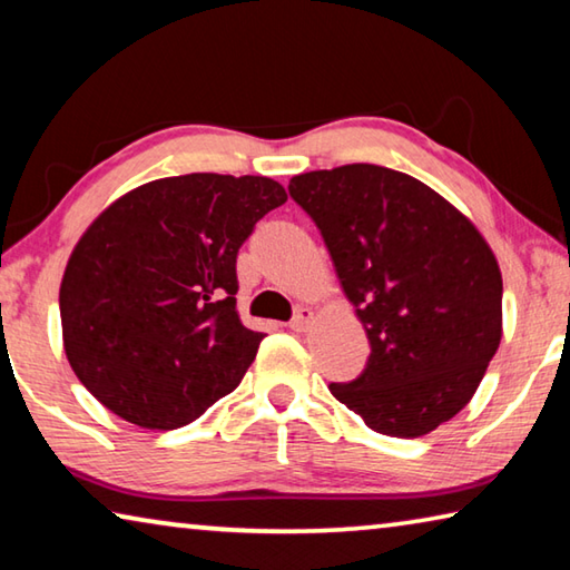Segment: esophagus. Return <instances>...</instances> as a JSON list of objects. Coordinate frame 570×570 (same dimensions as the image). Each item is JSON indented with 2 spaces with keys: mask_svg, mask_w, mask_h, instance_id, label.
I'll list each match as a JSON object with an SVG mask.
<instances>
[{
  "mask_svg": "<svg viewBox=\"0 0 570 570\" xmlns=\"http://www.w3.org/2000/svg\"><path fill=\"white\" fill-rule=\"evenodd\" d=\"M312 322H314V312H312V308L298 306L296 314H294V320L288 322V326H292L294 332H306L308 326H312Z\"/></svg>",
  "mask_w": 570,
  "mask_h": 570,
  "instance_id": "esophagus-1",
  "label": "esophagus"
}]
</instances>
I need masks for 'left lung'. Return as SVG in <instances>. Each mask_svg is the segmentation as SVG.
Masks as SVG:
<instances>
[{"label": "left lung", "mask_w": 570, "mask_h": 570, "mask_svg": "<svg viewBox=\"0 0 570 570\" xmlns=\"http://www.w3.org/2000/svg\"><path fill=\"white\" fill-rule=\"evenodd\" d=\"M370 340L330 392L366 428L422 438L472 400L503 336V276L468 216L407 173L352 163L294 176Z\"/></svg>", "instance_id": "obj_1"}]
</instances>
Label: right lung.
Returning a JSON list of instances; mask_svg holds the SVG:
<instances>
[{
    "instance_id": "1",
    "label": "right lung",
    "mask_w": 570,
    "mask_h": 570,
    "mask_svg": "<svg viewBox=\"0 0 570 570\" xmlns=\"http://www.w3.org/2000/svg\"><path fill=\"white\" fill-rule=\"evenodd\" d=\"M286 204L264 176L150 180L92 220L60 284L62 342L95 400L146 430H176L238 387L264 334L236 312V256Z\"/></svg>"
}]
</instances>
